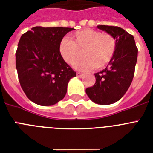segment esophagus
Returning <instances> with one entry per match:
<instances>
[{"mask_svg":"<svg viewBox=\"0 0 153 153\" xmlns=\"http://www.w3.org/2000/svg\"><path fill=\"white\" fill-rule=\"evenodd\" d=\"M83 74H81V73H76V76H77L78 77H82L83 76Z\"/></svg>","mask_w":153,"mask_h":153,"instance_id":"obj_1","label":"esophagus"}]
</instances>
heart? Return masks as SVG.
<instances>
[{"instance_id": "obj_1", "label": "heart", "mask_w": 153, "mask_h": 153, "mask_svg": "<svg viewBox=\"0 0 153 153\" xmlns=\"http://www.w3.org/2000/svg\"><path fill=\"white\" fill-rule=\"evenodd\" d=\"M117 44L114 37L109 33L92 29L77 31L71 36V40L62 39L59 52L65 62L73 65L83 53L85 57L75 65L80 71L102 68L111 61L116 51Z\"/></svg>"}]
</instances>
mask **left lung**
<instances>
[{
  "label": "left lung",
  "instance_id": "obj_1",
  "mask_svg": "<svg viewBox=\"0 0 153 153\" xmlns=\"http://www.w3.org/2000/svg\"><path fill=\"white\" fill-rule=\"evenodd\" d=\"M97 28L114 37L116 51L107 67L94 74L96 83L86 88L89 98L100 105H109L120 100L129 89L134 76L138 49L133 36L119 27L98 25Z\"/></svg>",
  "mask_w": 153,
  "mask_h": 153
}]
</instances>
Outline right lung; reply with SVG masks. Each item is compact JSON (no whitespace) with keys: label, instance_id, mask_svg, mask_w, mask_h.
Segmentation results:
<instances>
[{"label":"right lung","instance_id":"add662e5","mask_svg":"<svg viewBox=\"0 0 153 153\" xmlns=\"http://www.w3.org/2000/svg\"><path fill=\"white\" fill-rule=\"evenodd\" d=\"M70 27L31 28L21 36L16 52L20 84L30 100L53 106L64 98L76 72L63 60L59 45Z\"/></svg>","mask_w":153,"mask_h":153}]
</instances>
